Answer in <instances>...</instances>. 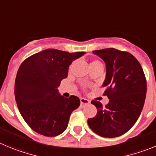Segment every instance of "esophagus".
I'll return each mask as SVG.
<instances>
[{
	"instance_id": "1",
	"label": "esophagus",
	"mask_w": 156,
	"mask_h": 156,
	"mask_svg": "<svg viewBox=\"0 0 156 156\" xmlns=\"http://www.w3.org/2000/svg\"><path fill=\"white\" fill-rule=\"evenodd\" d=\"M80 102H81V105H87L89 103V100H88V99H85V98H81L80 99Z\"/></svg>"
}]
</instances>
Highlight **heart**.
Listing matches in <instances>:
<instances>
[{
	"label": "heart",
	"mask_w": 156,
	"mask_h": 156,
	"mask_svg": "<svg viewBox=\"0 0 156 156\" xmlns=\"http://www.w3.org/2000/svg\"><path fill=\"white\" fill-rule=\"evenodd\" d=\"M101 64L99 61H93V62L91 63V64Z\"/></svg>",
	"instance_id": "heart-1"
}]
</instances>
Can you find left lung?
Returning a JSON list of instances; mask_svg holds the SVG:
<instances>
[{
  "mask_svg": "<svg viewBox=\"0 0 156 156\" xmlns=\"http://www.w3.org/2000/svg\"><path fill=\"white\" fill-rule=\"evenodd\" d=\"M106 64L102 86L109 99L106 106L93 100L97 109L88 120L92 130L101 137H119L127 132L139 117L146 96L147 85L140 63L130 53L107 48L92 51Z\"/></svg>",
  "mask_w": 156,
  "mask_h": 156,
  "instance_id": "left-lung-1",
  "label": "left lung"
}]
</instances>
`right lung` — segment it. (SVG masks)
Listing matches in <instances>:
<instances>
[{
    "label": "right lung",
    "mask_w": 156,
    "mask_h": 156,
    "mask_svg": "<svg viewBox=\"0 0 156 156\" xmlns=\"http://www.w3.org/2000/svg\"><path fill=\"white\" fill-rule=\"evenodd\" d=\"M85 52L68 53L47 49L28 57L17 73L15 95L21 115L38 134L54 137L68 127L70 116L80 106L79 98L59 93L73 61Z\"/></svg>",
    "instance_id": "1"
}]
</instances>
